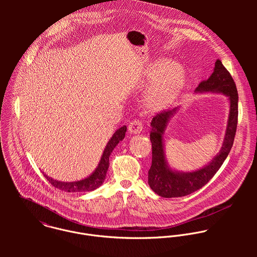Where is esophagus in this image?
Segmentation results:
<instances>
[{"label":"esophagus","mask_w":257,"mask_h":257,"mask_svg":"<svg viewBox=\"0 0 257 257\" xmlns=\"http://www.w3.org/2000/svg\"><path fill=\"white\" fill-rule=\"evenodd\" d=\"M144 124L140 119H134L128 124V132L131 134H140L143 131Z\"/></svg>","instance_id":"esophagus-1"}]
</instances>
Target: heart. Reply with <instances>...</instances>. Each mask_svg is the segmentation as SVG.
Returning a JSON list of instances; mask_svg holds the SVG:
<instances>
[{
	"instance_id": "heart-1",
	"label": "heart",
	"mask_w": 257,
	"mask_h": 257,
	"mask_svg": "<svg viewBox=\"0 0 257 257\" xmlns=\"http://www.w3.org/2000/svg\"><path fill=\"white\" fill-rule=\"evenodd\" d=\"M150 77L157 81L148 91L147 106L150 109H161L167 106L178 95L184 85V75L173 61L160 58L150 69Z\"/></svg>"
}]
</instances>
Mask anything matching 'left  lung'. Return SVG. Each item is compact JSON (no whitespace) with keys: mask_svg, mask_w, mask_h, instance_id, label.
<instances>
[{"mask_svg":"<svg viewBox=\"0 0 257 257\" xmlns=\"http://www.w3.org/2000/svg\"><path fill=\"white\" fill-rule=\"evenodd\" d=\"M196 91L222 93L229 98V115L223 144L220 153L202 169L188 173L173 171L166 164L162 135L170 115L176 111V109L163 110L154 115L150 123L152 162L148 170V184L157 195L163 198L187 196L205 186L220 169L233 145L238 116V94L231 75L220 59L216 61L214 72L207 80L199 84Z\"/></svg>","mask_w":257,"mask_h":257,"instance_id":"obj_1","label":"left lung"}]
</instances>
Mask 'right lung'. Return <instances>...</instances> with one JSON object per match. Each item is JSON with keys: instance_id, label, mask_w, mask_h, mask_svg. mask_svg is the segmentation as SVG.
<instances>
[{"instance_id": "right-lung-1", "label": "right lung", "mask_w": 257, "mask_h": 257, "mask_svg": "<svg viewBox=\"0 0 257 257\" xmlns=\"http://www.w3.org/2000/svg\"><path fill=\"white\" fill-rule=\"evenodd\" d=\"M126 132V126L123 125L121 127H119L111 137L110 142L108 143L107 147L105 148L101 161L97 167V169L94 171V173L83 179L80 181H75V182H61V181H57L54 180L50 177H48L46 174L43 173V176L47 179V181L51 184L53 187L64 191V192H88V191H93L97 188H99L106 178V174L110 165V153L113 150V148L116 147V145L123 140L124 135Z\"/></svg>"}]
</instances>
